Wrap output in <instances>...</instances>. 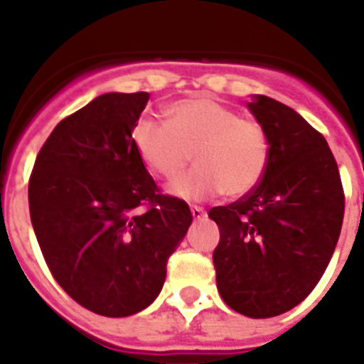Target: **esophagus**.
I'll return each mask as SVG.
<instances>
[{"label": "esophagus", "mask_w": 364, "mask_h": 364, "mask_svg": "<svg viewBox=\"0 0 364 364\" xmlns=\"http://www.w3.org/2000/svg\"><path fill=\"white\" fill-rule=\"evenodd\" d=\"M191 213H193V219H196V221H200V219H204L205 217V211L202 210V208H198V205H193V208H191Z\"/></svg>", "instance_id": "obj_1"}]
</instances>
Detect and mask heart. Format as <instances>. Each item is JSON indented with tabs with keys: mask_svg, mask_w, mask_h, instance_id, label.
<instances>
[{
	"mask_svg": "<svg viewBox=\"0 0 364 364\" xmlns=\"http://www.w3.org/2000/svg\"><path fill=\"white\" fill-rule=\"evenodd\" d=\"M168 124L143 117L132 128V143L149 170L173 179L191 160L196 168L171 185L183 200H205L223 193L240 198L264 177L270 139L259 122L211 96L179 100L166 109Z\"/></svg>",
	"mask_w": 364,
	"mask_h": 364,
	"instance_id": "obj_1",
	"label": "heart"
}]
</instances>
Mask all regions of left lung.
<instances>
[{
	"label": "left lung",
	"instance_id": "8db88e82",
	"mask_svg": "<svg viewBox=\"0 0 364 364\" xmlns=\"http://www.w3.org/2000/svg\"><path fill=\"white\" fill-rule=\"evenodd\" d=\"M270 139L264 177L242 198L210 210L221 240L217 289L253 319L285 314L314 291L344 219V188L327 139L294 109L257 94L247 104Z\"/></svg>",
	"mask_w": 364,
	"mask_h": 364
}]
</instances>
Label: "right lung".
Returning <instances> with one entry per match:
<instances>
[{
  "instance_id": "obj_1",
  "label": "right lung",
  "mask_w": 364,
  "mask_h": 364,
  "mask_svg": "<svg viewBox=\"0 0 364 364\" xmlns=\"http://www.w3.org/2000/svg\"><path fill=\"white\" fill-rule=\"evenodd\" d=\"M147 92H109L60 121L37 154L30 217L48 270L82 308L145 310L185 238L187 202L160 194L132 143Z\"/></svg>"
}]
</instances>
